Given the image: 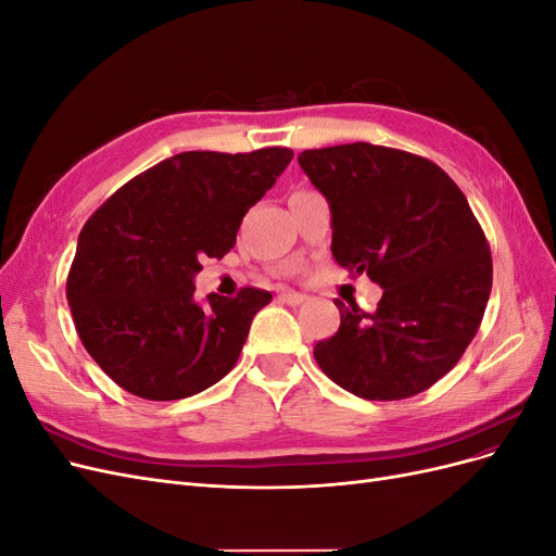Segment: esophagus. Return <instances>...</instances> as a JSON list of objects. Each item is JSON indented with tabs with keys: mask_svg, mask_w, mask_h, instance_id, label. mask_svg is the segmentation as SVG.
<instances>
[{
	"mask_svg": "<svg viewBox=\"0 0 556 556\" xmlns=\"http://www.w3.org/2000/svg\"><path fill=\"white\" fill-rule=\"evenodd\" d=\"M278 299L282 301V304H288V306H299V304H304L308 296L301 294V292H294V290H285V292L278 294Z\"/></svg>",
	"mask_w": 556,
	"mask_h": 556,
	"instance_id": "esophagus-1",
	"label": "esophagus"
}]
</instances>
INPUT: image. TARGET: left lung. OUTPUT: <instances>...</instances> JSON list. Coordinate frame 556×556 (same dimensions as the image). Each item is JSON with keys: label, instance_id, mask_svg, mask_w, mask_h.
<instances>
[{"label": "left lung", "instance_id": "1", "mask_svg": "<svg viewBox=\"0 0 556 556\" xmlns=\"http://www.w3.org/2000/svg\"><path fill=\"white\" fill-rule=\"evenodd\" d=\"M301 169L331 208V255L382 288L374 313L333 304L341 327L313 350L319 368L368 401L408 399L459 362L492 292V252L464 192L406 150H304Z\"/></svg>", "mask_w": 556, "mask_h": 556}]
</instances>
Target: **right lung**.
Here are the masks:
<instances>
[{
    "instance_id": "right-lung-1",
    "label": "right lung",
    "mask_w": 556,
    "mask_h": 556,
    "mask_svg": "<svg viewBox=\"0 0 556 556\" xmlns=\"http://www.w3.org/2000/svg\"><path fill=\"white\" fill-rule=\"evenodd\" d=\"M290 148L190 150L125 182L78 233L66 278L80 343L134 396L204 392L237 364L250 323L271 294L194 301L201 260H223L243 215L292 162Z\"/></svg>"
}]
</instances>
